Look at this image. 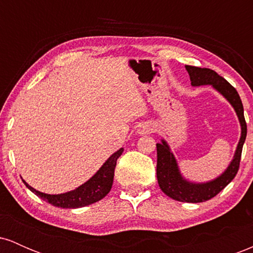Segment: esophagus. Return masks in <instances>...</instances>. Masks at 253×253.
Masks as SVG:
<instances>
[{"instance_id":"34e87169","label":"esophagus","mask_w":253,"mask_h":253,"mask_svg":"<svg viewBox=\"0 0 253 253\" xmlns=\"http://www.w3.org/2000/svg\"><path fill=\"white\" fill-rule=\"evenodd\" d=\"M151 130H152V128H151L149 125H141V126L139 127L138 133H140V134H145V133H149Z\"/></svg>"}]
</instances>
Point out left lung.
Listing matches in <instances>:
<instances>
[{
	"mask_svg": "<svg viewBox=\"0 0 253 253\" xmlns=\"http://www.w3.org/2000/svg\"><path fill=\"white\" fill-rule=\"evenodd\" d=\"M185 70L189 74L191 85H211L232 104L239 119L240 127H242V135H240L236 153L227 169L216 178L206 183L187 181L181 175L175 156L171 152L167 141L162 139V143L157 144V179H158V184L162 191L176 201L199 203L208 201L211 197L216 196L236 177L239 170L240 157H242L248 127H246L245 118H244V108L239 94L225 78L211 69L185 65Z\"/></svg>",
	"mask_w": 253,
	"mask_h": 253,
	"instance_id": "left-lung-1",
	"label": "left lung"
}]
</instances>
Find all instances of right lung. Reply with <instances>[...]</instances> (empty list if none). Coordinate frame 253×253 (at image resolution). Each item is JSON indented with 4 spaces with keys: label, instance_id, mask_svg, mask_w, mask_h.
<instances>
[{
    "label": "right lung",
    "instance_id": "obj_1",
    "mask_svg": "<svg viewBox=\"0 0 253 253\" xmlns=\"http://www.w3.org/2000/svg\"><path fill=\"white\" fill-rule=\"evenodd\" d=\"M124 149H120L104 162L102 167L98 169L91 178L88 179L82 185L76 188L75 190L68 191L64 194H58V195H50V194L42 193L32 188L28 183H24L26 187L30 189L32 193L36 194L37 196L42 197L46 202L51 203L54 207L60 208H81L85 206L91 205L100 201L112 189L113 179H114V170L117 167L118 158L123 155Z\"/></svg>",
    "mask_w": 253,
    "mask_h": 253
}]
</instances>
